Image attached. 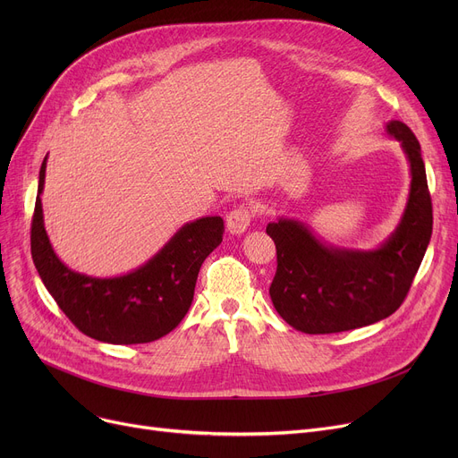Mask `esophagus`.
Listing matches in <instances>:
<instances>
[{
    "label": "esophagus",
    "mask_w": 458,
    "mask_h": 458,
    "mask_svg": "<svg viewBox=\"0 0 458 458\" xmlns=\"http://www.w3.org/2000/svg\"><path fill=\"white\" fill-rule=\"evenodd\" d=\"M252 219H254L252 208H249V206H237V208H233V209L226 215V230H228L232 235L243 233V232L250 226Z\"/></svg>",
    "instance_id": "1"
}]
</instances>
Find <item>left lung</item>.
<instances>
[{
    "instance_id": "left-lung-1",
    "label": "left lung",
    "mask_w": 458,
    "mask_h": 458,
    "mask_svg": "<svg viewBox=\"0 0 458 458\" xmlns=\"http://www.w3.org/2000/svg\"><path fill=\"white\" fill-rule=\"evenodd\" d=\"M411 165V192L394 233L373 250L342 249L308 225L280 216L267 225L276 245L269 287L280 318L304 334H334L386 319L403 304L432 233V204L421 147L399 120L386 124Z\"/></svg>"
}]
</instances>
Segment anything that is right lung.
<instances>
[{
    "label": "right lung",
    "instance_id": "right-lung-1",
    "mask_svg": "<svg viewBox=\"0 0 458 458\" xmlns=\"http://www.w3.org/2000/svg\"><path fill=\"white\" fill-rule=\"evenodd\" d=\"M46 159L38 174L31 256L64 316L89 338L113 345L148 344L174 330L191 308L204 259L223 242L221 216H202L183 225L156 256L128 275H81L57 258L44 228L40 195Z\"/></svg>",
    "mask_w": 458,
    "mask_h": 458
}]
</instances>
